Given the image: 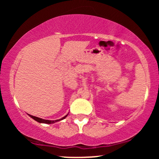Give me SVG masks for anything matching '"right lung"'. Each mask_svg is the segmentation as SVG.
<instances>
[{
	"label": "right lung",
	"mask_w": 159,
	"mask_h": 159,
	"mask_svg": "<svg viewBox=\"0 0 159 159\" xmlns=\"http://www.w3.org/2000/svg\"><path fill=\"white\" fill-rule=\"evenodd\" d=\"M68 114L66 115L65 116H63V117H62L61 119H59V120H44V119H42V118H39V117H37V116H32V115H30L28 114L29 116H30V117L32 118V119H34V120H36V122H38V123H46V124H52V123H55L57 122L58 121H61V120L65 119L66 117L67 116H68Z\"/></svg>",
	"instance_id": "right-lung-1"
}]
</instances>
